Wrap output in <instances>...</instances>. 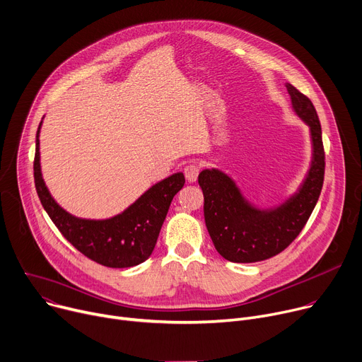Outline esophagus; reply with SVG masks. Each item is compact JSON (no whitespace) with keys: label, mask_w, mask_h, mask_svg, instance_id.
Instances as JSON below:
<instances>
[{"label":"esophagus","mask_w":362,"mask_h":362,"mask_svg":"<svg viewBox=\"0 0 362 362\" xmlns=\"http://www.w3.org/2000/svg\"><path fill=\"white\" fill-rule=\"evenodd\" d=\"M201 172V168L198 166V164H187V166L185 168V177L189 183H193L196 182V179H198V175Z\"/></svg>","instance_id":"34e87169"}]
</instances>
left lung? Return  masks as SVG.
Wrapping results in <instances>:
<instances>
[{"label":"left lung","mask_w":362,"mask_h":362,"mask_svg":"<svg viewBox=\"0 0 362 362\" xmlns=\"http://www.w3.org/2000/svg\"><path fill=\"white\" fill-rule=\"evenodd\" d=\"M286 88L294 114L309 127L312 147L308 172L298 189L277 205L259 206L223 170L211 168L199 173L208 233L228 261L255 262L281 252L300 234L319 199L325 172L320 122L309 98L290 83Z\"/></svg>","instance_id":"left-lung-1"}]
</instances>
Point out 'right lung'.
<instances>
[{
	"mask_svg": "<svg viewBox=\"0 0 362 362\" xmlns=\"http://www.w3.org/2000/svg\"><path fill=\"white\" fill-rule=\"evenodd\" d=\"M45 118V117H43ZM36 134L35 183L40 202L62 235L98 264L127 269L146 261L157 243L175 194L185 185L182 172L150 186L122 212L104 219L81 218L62 208L52 196L42 173L40 128Z\"/></svg>",
	"mask_w": 362,
	"mask_h": 362,
	"instance_id": "1",
	"label": "right lung"
}]
</instances>
